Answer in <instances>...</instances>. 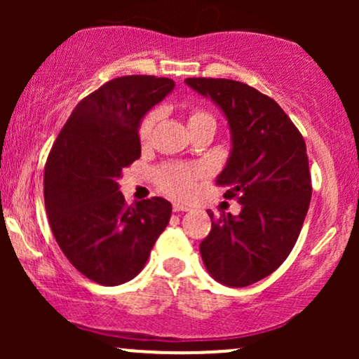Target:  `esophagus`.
Here are the masks:
<instances>
[{
  "instance_id": "1",
  "label": "esophagus",
  "mask_w": 359,
  "mask_h": 359,
  "mask_svg": "<svg viewBox=\"0 0 359 359\" xmlns=\"http://www.w3.org/2000/svg\"><path fill=\"white\" fill-rule=\"evenodd\" d=\"M189 209L191 208H187V205H184V204H179V203L174 204V212H185V211H189Z\"/></svg>"
}]
</instances>
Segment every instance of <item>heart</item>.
<instances>
[{
    "mask_svg": "<svg viewBox=\"0 0 359 359\" xmlns=\"http://www.w3.org/2000/svg\"><path fill=\"white\" fill-rule=\"evenodd\" d=\"M201 119H212L204 111H192L189 114L187 125L191 123L201 121ZM155 125V114L150 113L142 119L138 128V135L142 142H148L151 138V131ZM201 177V170L197 167L184 165V163H165V165L158 167L155 172V182L168 196L175 197V199H189L194 196L197 187V180Z\"/></svg>",
    "mask_w": 359,
    "mask_h": 359,
    "instance_id": "obj_1",
    "label": "heart"
}]
</instances>
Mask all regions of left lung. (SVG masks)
<instances>
[{
    "instance_id": "8db88e82",
    "label": "left lung",
    "mask_w": 359,
    "mask_h": 359,
    "mask_svg": "<svg viewBox=\"0 0 359 359\" xmlns=\"http://www.w3.org/2000/svg\"><path fill=\"white\" fill-rule=\"evenodd\" d=\"M185 84L228 119L233 148L216 184L241 204L238 216L208 211L212 226L201 257L222 285H251L285 262L302 229L312 196L306 142L285 111L248 84L211 77Z\"/></svg>"
}]
</instances>
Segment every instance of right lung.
<instances>
[{"label":"right lung","mask_w":359,"mask_h":359,"mask_svg":"<svg viewBox=\"0 0 359 359\" xmlns=\"http://www.w3.org/2000/svg\"><path fill=\"white\" fill-rule=\"evenodd\" d=\"M174 88L168 77L108 81L76 106L48 154L43 197L52 233L74 269L101 285L137 277L170 221L172 204L162 197L126 205L118 179L142 154V118Z\"/></svg>","instance_id":"obj_1"}]
</instances>
